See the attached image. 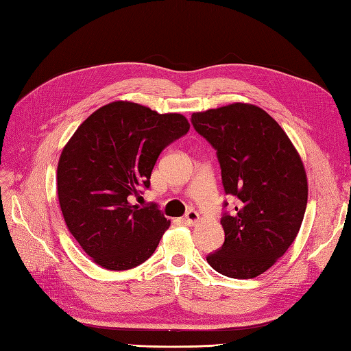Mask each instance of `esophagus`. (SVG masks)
<instances>
[{
	"label": "esophagus",
	"mask_w": 351,
	"mask_h": 351,
	"mask_svg": "<svg viewBox=\"0 0 351 351\" xmlns=\"http://www.w3.org/2000/svg\"><path fill=\"white\" fill-rule=\"evenodd\" d=\"M199 219H200V217H199L197 213H195V210H189V213L185 214L184 221H185L186 226H194V224L199 223Z\"/></svg>",
	"instance_id": "34e87169"
}]
</instances>
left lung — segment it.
Listing matches in <instances>:
<instances>
[{"label":"left lung","instance_id":"obj_1","mask_svg":"<svg viewBox=\"0 0 351 351\" xmlns=\"http://www.w3.org/2000/svg\"><path fill=\"white\" fill-rule=\"evenodd\" d=\"M191 122L214 146L226 194L238 197L224 214V243L206 257L230 278H256L274 266L296 239L305 215L304 162L286 132L250 103L194 112Z\"/></svg>","mask_w":351,"mask_h":351}]
</instances>
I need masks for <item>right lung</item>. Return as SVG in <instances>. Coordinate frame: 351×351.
Masks as SVG:
<instances>
[{
    "label": "right lung",
    "mask_w": 351,
    "mask_h": 351,
    "mask_svg": "<svg viewBox=\"0 0 351 351\" xmlns=\"http://www.w3.org/2000/svg\"><path fill=\"white\" fill-rule=\"evenodd\" d=\"M189 130L181 113L119 100L97 109L70 137L56 190L69 232L94 263L127 271L154 254L170 221L156 205L141 208L128 197L149 189L161 151Z\"/></svg>",
    "instance_id": "right-lung-1"
}]
</instances>
